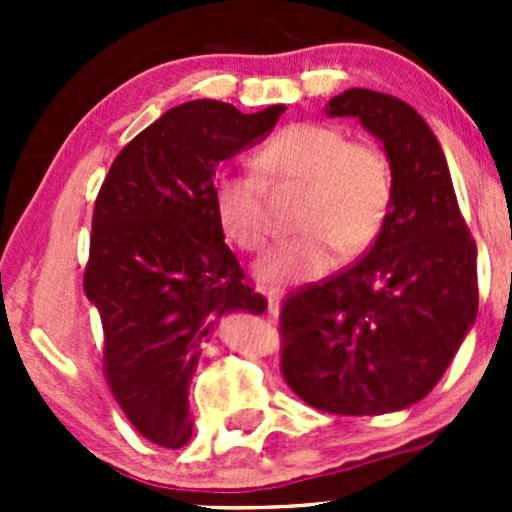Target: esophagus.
<instances>
[{
  "instance_id": "34e87169",
  "label": "esophagus",
  "mask_w": 512,
  "mask_h": 512,
  "mask_svg": "<svg viewBox=\"0 0 512 512\" xmlns=\"http://www.w3.org/2000/svg\"><path fill=\"white\" fill-rule=\"evenodd\" d=\"M262 294H265L267 299V312L277 314V309H280V299H282L280 289H262Z\"/></svg>"
}]
</instances>
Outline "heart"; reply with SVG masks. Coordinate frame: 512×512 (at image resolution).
I'll list each match as a JSON object with an SVG mask.
<instances>
[{
	"label": "heart",
	"instance_id": "b5f03b06",
	"mask_svg": "<svg viewBox=\"0 0 512 512\" xmlns=\"http://www.w3.org/2000/svg\"><path fill=\"white\" fill-rule=\"evenodd\" d=\"M252 173L223 170L213 183V210L232 245L257 252L270 235L267 185L302 183L299 235L272 245L257 262L260 282L299 285L324 275L344 255H361L376 242L394 203V170L379 146L349 141L339 126L297 121L280 128L255 153Z\"/></svg>",
	"mask_w": 512,
	"mask_h": 512
}]
</instances>
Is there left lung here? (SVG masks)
<instances>
[{"instance_id": "1", "label": "left lung", "mask_w": 512, "mask_h": 512, "mask_svg": "<svg viewBox=\"0 0 512 512\" xmlns=\"http://www.w3.org/2000/svg\"><path fill=\"white\" fill-rule=\"evenodd\" d=\"M324 111L359 118L384 143L394 203L364 257L287 294L280 369L289 389L314 409L389 414L438 384L476 322V242L446 156L409 103L349 89Z\"/></svg>"}]
</instances>
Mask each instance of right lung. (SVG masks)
Listing matches in <instances>:
<instances>
[{
	"label": "right lung",
	"mask_w": 512,
	"mask_h": 512,
	"mask_svg": "<svg viewBox=\"0 0 512 512\" xmlns=\"http://www.w3.org/2000/svg\"><path fill=\"white\" fill-rule=\"evenodd\" d=\"M285 106L165 111L111 163L96 195L84 292L103 324V376L143 438L183 448L200 344L227 312H265L215 220V168L275 128Z\"/></svg>",
	"instance_id": "1"
}]
</instances>
